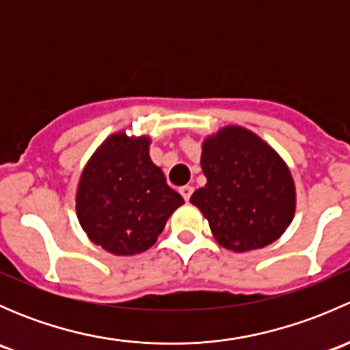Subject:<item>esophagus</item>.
I'll use <instances>...</instances> for the list:
<instances>
[{"label":"esophagus","instance_id":"esophagus-1","mask_svg":"<svg viewBox=\"0 0 350 350\" xmlns=\"http://www.w3.org/2000/svg\"><path fill=\"white\" fill-rule=\"evenodd\" d=\"M179 193H181V196L185 198L186 201H189V198L193 195V186H183V188L179 189Z\"/></svg>","mask_w":350,"mask_h":350}]
</instances>
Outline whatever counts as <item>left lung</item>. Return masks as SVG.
Instances as JSON below:
<instances>
[{
	"mask_svg": "<svg viewBox=\"0 0 350 350\" xmlns=\"http://www.w3.org/2000/svg\"><path fill=\"white\" fill-rule=\"evenodd\" d=\"M201 169L206 185L189 201L221 247L249 252L284 234L295 217V181L269 144L243 126H224L204 139Z\"/></svg>",
	"mask_w": 350,
	"mask_h": 350,
	"instance_id": "obj_1",
	"label": "left lung"
}]
</instances>
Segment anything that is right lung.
Masks as SVG:
<instances>
[{"label":"right lung","mask_w":350,"mask_h":350,"mask_svg":"<svg viewBox=\"0 0 350 350\" xmlns=\"http://www.w3.org/2000/svg\"><path fill=\"white\" fill-rule=\"evenodd\" d=\"M149 137L109 135L84 165L76 213L91 242L115 256L150 249L185 200L149 155Z\"/></svg>","instance_id":"add662e5"}]
</instances>
